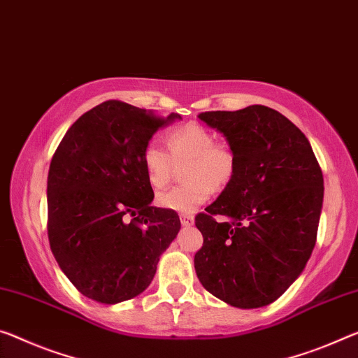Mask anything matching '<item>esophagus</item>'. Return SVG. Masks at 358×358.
Returning <instances> with one entry per match:
<instances>
[{
	"label": "esophagus",
	"mask_w": 358,
	"mask_h": 358,
	"mask_svg": "<svg viewBox=\"0 0 358 358\" xmlns=\"http://www.w3.org/2000/svg\"><path fill=\"white\" fill-rule=\"evenodd\" d=\"M180 219V224L184 225V227H190V225H194V216H190V214H180L179 216Z\"/></svg>",
	"instance_id": "esophagus-1"
}]
</instances>
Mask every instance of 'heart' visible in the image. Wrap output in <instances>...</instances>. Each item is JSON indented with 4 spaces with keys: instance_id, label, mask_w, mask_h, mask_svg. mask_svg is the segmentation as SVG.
I'll use <instances>...</instances> for the list:
<instances>
[{
    "instance_id": "1",
    "label": "heart",
    "mask_w": 358,
    "mask_h": 358,
    "mask_svg": "<svg viewBox=\"0 0 358 358\" xmlns=\"http://www.w3.org/2000/svg\"><path fill=\"white\" fill-rule=\"evenodd\" d=\"M166 150L150 141L142 150V164L148 184L155 190L164 189L173 178L174 164H184L185 182L157 196L164 210L190 214L196 211L213 190L221 192L232 182L236 173V155L225 142L214 141L206 126L187 123L164 136Z\"/></svg>"
}]
</instances>
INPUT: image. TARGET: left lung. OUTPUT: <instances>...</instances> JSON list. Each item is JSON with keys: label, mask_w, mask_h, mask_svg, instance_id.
I'll return each instance as SVG.
<instances>
[{"label": "left lung", "mask_w": 358, "mask_h": 358, "mask_svg": "<svg viewBox=\"0 0 358 358\" xmlns=\"http://www.w3.org/2000/svg\"><path fill=\"white\" fill-rule=\"evenodd\" d=\"M236 155V173L198 213L195 272L213 296L240 309L278 299L304 271L317 241L323 174L302 131L277 110L203 112ZM227 217L225 223L217 216Z\"/></svg>", "instance_id": "left-lung-1"}]
</instances>
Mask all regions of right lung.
Masks as SVG:
<instances>
[{
    "mask_svg": "<svg viewBox=\"0 0 358 358\" xmlns=\"http://www.w3.org/2000/svg\"><path fill=\"white\" fill-rule=\"evenodd\" d=\"M158 117L106 101L70 126L48 174V236L59 267L86 298L117 304L141 294L176 238V211L152 206L142 150Z\"/></svg>",
    "mask_w": 358,
    "mask_h": 358,
    "instance_id": "add662e5",
    "label": "right lung"
}]
</instances>
